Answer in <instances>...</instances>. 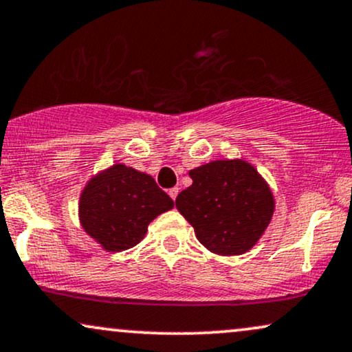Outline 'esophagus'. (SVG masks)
I'll use <instances>...</instances> for the list:
<instances>
[{
	"instance_id": "obj_1",
	"label": "esophagus",
	"mask_w": 352,
	"mask_h": 352,
	"mask_svg": "<svg viewBox=\"0 0 352 352\" xmlns=\"http://www.w3.org/2000/svg\"><path fill=\"white\" fill-rule=\"evenodd\" d=\"M168 195H170V198L173 199V201H175L177 195H179V188H177V186H175V188H170V190H168Z\"/></svg>"
}]
</instances>
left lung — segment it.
<instances>
[{
	"mask_svg": "<svg viewBox=\"0 0 352 352\" xmlns=\"http://www.w3.org/2000/svg\"><path fill=\"white\" fill-rule=\"evenodd\" d=\"M193 180L175 206L197 239L216 255H242L268 228L274 212L271 188L242 159L212 161L190 170Z\"/></svg>",
	"mask_w": 352,
	"mask_h": 352,
	"instance_id": "1",
	"label": "left lung"
}]
</instances>
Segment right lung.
Listing matches in <instances>:
<instances>
[{
    "label": "right lung",
    "mask_w": 352,
    "mask_h": 352,
    "mask_svg": "<svg viewBox=\"0 0 352 352\" xmlns=\"http://www.w3.org/2000/svg\"><path fill=\"white\" fill-rule=\"evenodd\" d=\"M172 208V198L153 177L115 164L84 186L79 221L104 250L122 252L140 243L149 222Z\"/></svg>",
    "instance_id": "obj_1"
}]
</instances>
